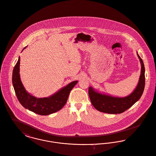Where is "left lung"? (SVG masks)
I'll return each mask as SVG.
<instances>
[{
	"mask_svg": "<svg viewBox=\"0 0 156 156\" xmlns=\"http://www.w3.org/2000/svg\"><path fill=\"white\" fill-rule=\"evenodd\" d=\"M137 55L141 64L140 75L137 86L129 96L123 98L115 97L98 92L91 87L88 88L91 102L98 111L111 114H121L138 101L144 92L145 80L144 62L138 52Z\"/></svg>",
	"mask_w": 156,
	"mask_h": 156,
	"instance_id": "8db88e82",
	"label": "left lung"
}]
</instances>
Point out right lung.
<instances>
[{
    "mask_svg": "<svg viewBox=\"0 0 156 156\" xmlns=\"http://www.w3.org/2000/svg\"><path fill=\"white\" fill-rule=\"evenodd\" d=\"M26 48V47L23 50ZM20 63L19 57L12 72V84L18 100L21 105L41 115H50L60 110L66 103L70 91L77 84L78 81L71 82L49 97L37 98L29 93L23 86L20 76Z\"/></svg>",
    "mask_w": 156,
    "mask_h": 156,
    "instance_id": "right-lung-1",
    "label": "right lung"
}]
</instances>
